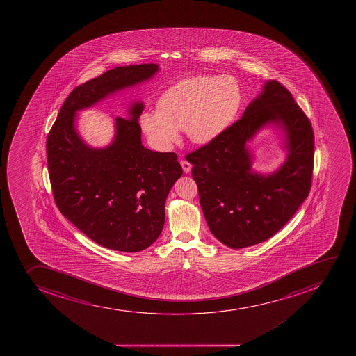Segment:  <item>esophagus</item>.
<instances>
[{
  "instance_id": "obj_1",
  "label": "esophagus",
  "mask_w": 356,
  "mask_h": 356,
  "mask_svg": "<svg viewBox=\"0 0 356 356\" xmlns=\"http://www.w3.org/2000/svg\"><path fill=\"white\" fill-rule=\"evenodd\" d=\"M181 165H182V168H184V172H186V174H189V172H191V167L193 165L189 163V162L186 161V160H184V161H181Z\"/></svg>"
}]
</instances>
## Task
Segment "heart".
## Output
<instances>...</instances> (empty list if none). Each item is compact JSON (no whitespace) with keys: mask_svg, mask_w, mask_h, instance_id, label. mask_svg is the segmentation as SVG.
I'll list each match as a JSON object with an SVG mask.
<instances>
[{"mask_svg":"<svg viewBox=\"0 0 356 356\" xmlns=\"http://www.w3.org/2000/svg\"><path fill=\"white\" fill-rule=\"evenodd\" d=\"M243 103L239 81L231 75H197L176 82L159 97L158 110L139 118L152 144L169 149L186 131L194 144L207 145L220 137L236 118Z\"/></svg>","mask_w":356,"mask_h":356,"instance_id":"heart-1","label":"heart"}]
</instances>
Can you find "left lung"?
I'll return each instance as SVG.
<instances>
[{
	"label": "left lung",
	"instance_id": "8db88e82",
	"mask_svg": "<svg viewBox=\"0 0 356 356\" xmlns=\"http://www.w3.org/2000/svg\"><path fill=\"white\" fill-rule=\"evenodd\" d=\"M266 128L282 137L285 161L270 173L252 168L248 146ZM314 131L288 89L264 81L238 122L220 137L187 155L212 234L234 250L264 243L295 215L309 195Z\"/></svg>",
	"mask_w": 356,
	"mask_h": 356
}]
</instances>
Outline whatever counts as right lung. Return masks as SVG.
<instances>
[{
    "label": "right lung",
    "instance_id": "add662e5",
    "mask_svg": "<svg viewBox=\"0 0 356 356\" xmlns=\"http://www.w3.org/2000/svg\"><path fill=\"white\" fill-rule=\"evenodd\" d=\"M158 64L116 67L79 86L61 106L46 141L53 197L59 211L99 246L134 253L158 239L169 191L182 175L177 155L141 144L136 101L127 118L116 117L109 145L92 147L79 134V113L118 92L143 85Z\"/></svg>",
    "mask_w": 356,
    "mask_h": 356
}]
</instances>
